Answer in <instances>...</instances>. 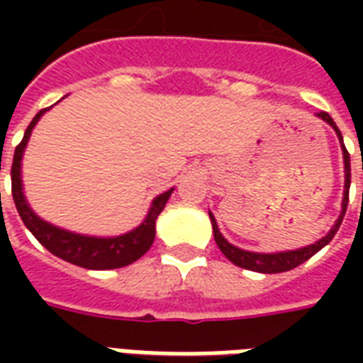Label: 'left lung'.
<instances>
[{
    "instance_id": "left-lung-1",
    "label": "left lung",
    "mask_w": 363,
    "mask_h": 363,
    "mask_svg": "<svg viewBox=\"0 0 363 363\" xmlns=\"http://www.w3.org/2000/svg\"><path fill=\"white\" fill-rule=\"evenodd\" d=\"M317 116L320 120H325L327 124L335 128L336 135H338V140H340V145H342V155H344V198H342V212L338 216V220H336L335 228L328 231L327 235L319 239L315 245H307L303 249H296V251H286V252H251V251H243V249H237L235 245L228 243L223 235L220 233V229H218V223H216V218H213L212 213H210V220H212V228H213V239H216V243L220 247V251L228 257L233 264L241 268H247V270H252V272H262V274H278V272H288L291 268L299 267V264H303L305 260H309L315 255V252H319L325 245H328L333 241V237L340 228V223L344 220V213H346V206H348V192H350V153L346 151L342 143V134H340V130L336 128L335 120L330 118V114L328 112H317Z\"/></svg>"
}]
</instances>
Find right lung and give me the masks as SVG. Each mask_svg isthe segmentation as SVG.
Returning a JSON list of instances; mask_svg holds the SVG:
<instances>
[{
    "instance_id": "right-lung-1",
    "label": "right lung",
    "mask_w": 363,
    "mask_h": 363,
    "mask_svg": "<svg viewBox=\"0 0 363 363\" xmlns=\"http://www.w3.org/2000/svg\"><path fill=\"white\" fill-rule=\"evenodd\" d=\"M48 108L36 114L33 122L28 124L25 130V135L21 143L15 147V155H13L11 165V192L17 212H19L21 220L27 225L28 231L36 237V241L43 245L44 249H48L52 255H56L60 259L72 262L75 267L89 268V270H111V268H122L132 264L135 260L143 257L150 251L151 243L155 239V220L157 216L163 212L167 200L171 196L173 189L167 190L163 194H159L150 208L147 218L143 220L142 225H138L134 231L124 233L118 237H87L77 235L66 229H60L52 225L48 221L40 220L30 208H28L25 194H23V182H21V159H23V151L27 145L28 138L33 128L38 122Z\"/></svg>"
}]
</instances>
